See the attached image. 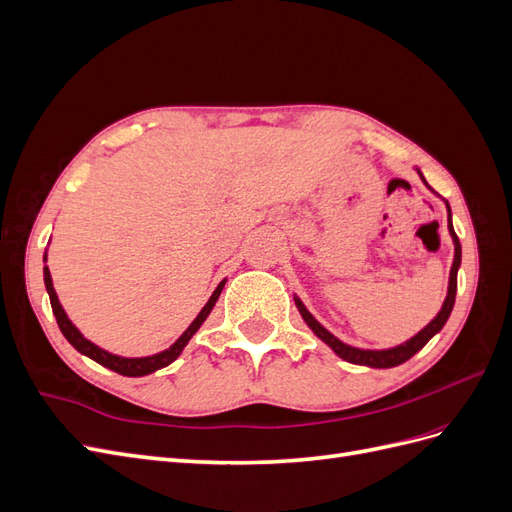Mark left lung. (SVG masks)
I'll return each instance as SVG.
<instances>
[{"label": "left lung", "instance_id": "obj_1", "mask_svg": "<svg viewBox=\"0 0 512 512\" xmlns=\"http://www.w3.org/2000/svg\"><path fill=\"white\" fill-rule=\"evenodd\" d=\"M446 207H448V203H446ZM448 232H451V237L455 241V260H453V267H451V280H448V294H446V299H444V305H442V309L438 312V316L433 318L421 333H416L412 339H408L406 344L389 348V350H359V348H352V346H348L344 342H339L335 335H331L312 314L307 312V307L299 299H294V303H297L303 320L307 322V327L312 329L322 339L324 344L331 346L337 356H342L344 361L354 363V365H367V367L386 369V367H397L401 363H406L408 359H412V356L418 350H421L429 342V339L444 327L448 316H451V312H453V305H455L457 269L461 265V243H459L455 230H453V224H451V207H448Z\"/></svg>", "mask_w": 512, "mask_h": 512}]
</instances>
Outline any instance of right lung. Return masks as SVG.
Instances as JSON below:
<instances>
[{
    "mask_svg": "<svg viewBox=\"0 0 512 512\" xmlns=\"http://www.w3.org/2000/svg\"><path fill=\"white\" fill-rule=\"evenodd\" d=\"M44 260H46V256H44ZM224 284H226V282H222L218 288L213 290V294H211V299L207 301V305H205L203 309H200V314L194 318V322L190 324L188 329L183 331V335H181V337L177 339V342H175L173 346H170L168 350L158 352V354H153V356H143V359H123V356L111 354V352H106V350L98 348L96 344H91L89 339H85V337L79 333V329H76L74 324L70 322V318L66 316L64 307L59 305V299H57L55 288H53V280H51L49 267H44V286H46V292H49L53 314H55V318H57V324H59L61 333H64V337H66L68 342H70L76 350H79L81 354L89 356V359H94L96 363H100V365H104V367H108V369L117 371V374H121V376H130V378L153 374V371H156V369H162V367L173 363V361L177 359V356L181 354V350L185 348V344L190 342V337L200 329V324H203V322L207 320V316L211 314V309H213L215 301H218Z\"/></svg>",
    "mask_w": 512,
    "mask_h": 512,
    "instance_id": "add662e5",
    "label": "right lung"
}]
</instances>
